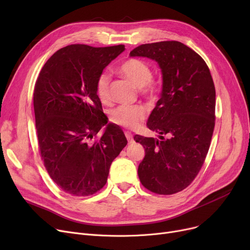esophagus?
Masks as SVG:
<instances>
[{"instance_id": "1", "label": "esophagus", "mask_w": 250, "mask_h": 250, "mask_svg": "<svg viewBox=\"0 0 250 250\" xmlns=\"http://www.w3.org/2000/svg\"><path fill=\"white\" fill-rule=\"evenodd\" d=\"M125 137H126V139H127V142H128V144H132V143L134 142V139H133V135L130 134L129 132H125Z\"/></svg>"}]
</instances>
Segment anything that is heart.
Instances as JSON below:
<instances>
[{
    "label": "heart",
    "instance_id": "1",
    "mask_svg": "<svg viewBox=\"0 0 250 250\" xmlns=\"http://www.w3.org/2000/svg\"><path fill=\"white\" fill-rule=\"evenodd\" d=\"M120 73L136 87L141 88L144 94L154 95L157 91V83L152 80V71L150 65L138 59H129L124 62ZM96 93L102 103L110 101V76L103 72L96 81ZM146 117V108L143 105H121L112 110L111 122L117 125L126 128H138Z\"/></svg>",
    "mask_w": 250,
    "mask_h": 250
}]
</instances>
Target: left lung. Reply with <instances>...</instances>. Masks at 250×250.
<instances>
[{"label":"left lung","mask_w":250,"mask_h":250,"mask_svg":"<svg viewBox=\"0 0 250 250\" xmlns=\"http://www.w3.org/2000/svg\"><path fill=\"white\" fill-rule=\"evenodd\" d=\"M129 57L158 63L161 97L147 126L159 139L135 136L145 148L138 174L142 185L158 194L187 188L201 170L215 126L216 91L205 61L179 42L142 44Z\"/></svg>","instance_id":"8db88e82"}]
</instances>
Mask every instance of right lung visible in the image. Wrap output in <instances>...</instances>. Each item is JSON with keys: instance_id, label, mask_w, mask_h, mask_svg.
<instances>
[{"instance_id": "1", "label": "right lung", "mask_w": 250, "mask_h": 250, "mask_svg": "<svg viewBox=\"0 0 250 250\" xmlns=\"http://www.w3.org/2000/svg\"><path fill=\"white\" fill-rule=\"evenodd\" d=\"M124 50L123 44L68 45L48 59L37 78L33 106L42 158L50 178L72 195L100 190L127 144L123 129L108 124L96 93L99 75ZM104 125L102 138L90 143Z\"/></svg>"}]
</instances>
